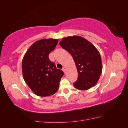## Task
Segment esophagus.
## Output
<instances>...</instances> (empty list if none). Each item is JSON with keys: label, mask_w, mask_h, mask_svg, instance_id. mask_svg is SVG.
I'll list each match as a JSON object with an SVG mask.
<instances>
[{"label": "esophagus", "mask_w": 128, "mask_h": 128, "mask_svg": "<svg viewBox=\"0 0 128 128\" xmlns=\"http://www.w3.org/2000/svg\"><path fill=\"white\" fill-rule=\"evenodd\" d=\"M62 70L64 71V72H66V67H63L62 68Z\"/></svg>", "instance_id": "obj_1"}]
</instances>
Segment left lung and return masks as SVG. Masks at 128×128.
I'll use <instances>...</instances> for the list:
<instances>
[{
	"label": "left lung",
	"instance_id": "8db88e82",
	"mask_svg": "<svg viewBox=\"0 0 128 128\" xmlns=\"http://www.w3.org/2000/svg\"><path fill=\"white\" fill-rule=\"evenodd\" d=\"M59 44L70 54L75 61L78 78L74 83V87L86 90L95 86L102 69L98 50L90 42L78 36L63 38Z\"/></svg>",
	"mask_w": 128,
	"mask_h": 128
}]
</instances>
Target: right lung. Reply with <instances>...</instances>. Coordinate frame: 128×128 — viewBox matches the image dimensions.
I'll return each instance as SVG.
<instances>
[{"label":"right lung","mask_w":128,"mask_h":128,"mask_svg":"<svg viewBox=\"0 0 128 128\" xmlns=\"http://www.w3.org/2000/svg\"><path fill=\"white\" fill-rule=\"evenodd\" d=\"M57 39H44L34 42L22 62L23 76L34 94L40 96L54 94L59 88L64 73L49 60L48 55L58 44Z\"/></svg>","instance_id":"1"}]
</instances>
